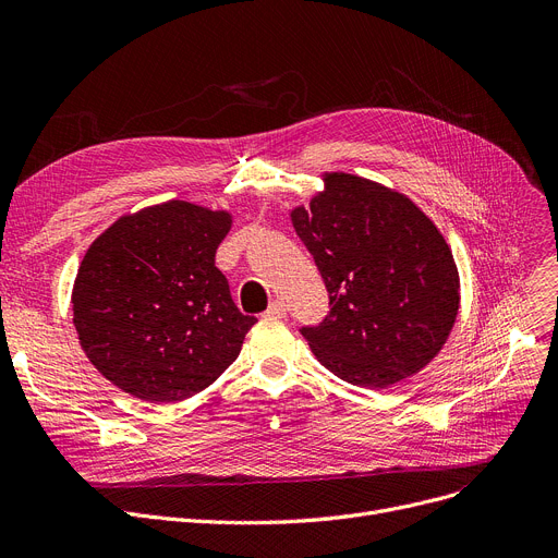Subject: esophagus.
<instances>
[{"mask_svg": "<svg viewBox=\"0 0 558 558\" xmlns=\"http://www.w3.org/2000/svg\"><path fill=\"white\" fill-rule=\"evenodd\" d=\"M284 314H287V305L282 301H274L267 307V312H264V316H269V318H282Z\"/></svg>", "mask_w": 558, "mask_h": 558, "instance_id": "1", "label": "esophagus"}]
</instances>
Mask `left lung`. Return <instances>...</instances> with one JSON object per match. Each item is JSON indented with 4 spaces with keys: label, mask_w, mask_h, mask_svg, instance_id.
I'll list each match as a JSON object with an SVG mask.
<instances>
[{
    "label": "left lung",
    "mask_w": 558,
    "mask_h": 558,
    "mask_svg": "<svg viewBox=\"0 0 558 558\" xmlns=\"http://www.w3.org/2000/svg\"><path fill=\"white\" fill-rule=\"evenodd\" d=\"M289 213L330 294V314L303 328L316 360L350 385L387 389L446 345L461 282L446 238L398 190L345 171Z\"/></svg>",
    "instance_id": "8db88e82"
}]
</instances>
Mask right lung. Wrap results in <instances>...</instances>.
Instances as JSON below:
<instances>
[{
	"mask_svg": "<svg viewBox=\"0 0 558 558\" xmlns=\"http://www.w3.org/2000/svg\"><path fill=\"white\" fill-rule=\"evenodd\" d=\"M228 210L165 201L110 223L85 251L72 324L85 357L146 402L185 400L240 355L257 324L230 299L215 253Z\"/></svg>",
	"mask_w": 558,
	"mask_h": 558,
	"instance_id": "add662e5",
	"label": "right lung"
}]
</instances>
